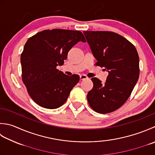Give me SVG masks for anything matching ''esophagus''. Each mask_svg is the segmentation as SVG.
Listing matches in <instances>:
<instances>
[{"label":"esophagus","mask_w":155,"mask_h":155,"mask_svg":"<svg viewBox=\"0 0 155 155\" xmlns=\"http://www.w3.org/2000/svg\"><path fill=\"white\" fill-rule=\"evenodd\" d=\"M80 78H81V80H84V79H87V78H88V77L85 74H83L80 75Z\"/></svg>","instance_id":"esophagus-1"}]
</instances>
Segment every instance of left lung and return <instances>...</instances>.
Instances as JSON below:
<instances>
[{
	"label": "left lung",
	"instance_id": "left-lung-1",
	"mask_svg": "<svg viewBox=\"0 0 155 155\" xmlns=\"http://www.w3.org/2000/svg\"><path fill=\"white\" fill-rule=\"evenodd\" d=\"M97 65L108 72L104 83L92 78L87 100L94 111L107 114L120 108L131 94L139 78V57L134 45L111 31L83 32Z\"/></svg>",
	"mask_w": 155,
	"mask_h": 155
}]
</instances>
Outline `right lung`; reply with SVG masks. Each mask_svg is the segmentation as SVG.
Returning a JSON list of instances; mask_svg holds the SVG:
<instances>
[{
    "label": "right lung",
    "mask_w": 155,
    "mask_h": 155,
    "mask_svg": "<svg viewBox=\"0 0 155 155\" xmlns=\"http://www.w3.org/2000/svg\"><path fill=\"white\" fill-rule=\"evenodd\" d=\"M80 41H86L81 31L56 29L39 32L26 42L21 56L22 79L39 106L58 108L78 83V74L70 77L56 67L64 64L69 50Z\"/></svg>",
    "instance_id": "right-lung-1"
}]
</instances>
